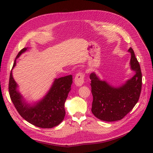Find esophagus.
<instances>
[{
  "label": "esophagus",
  "instance_id": "34e87169",
  "mask_svg": "<svg viewBox=\"0 0 153 153\" xmlns=\"http://www.w3.org/2000/svg\"><path fill=\"white\" fill-rule=\"evenodd\" d=\"M84 78H85V75L83 73L79 72L77 74L74 79V83L76 86H82L84 83Z\"/></svg>",
  "mask_w": 153,
  "mask_h": 153
}]
</instances>
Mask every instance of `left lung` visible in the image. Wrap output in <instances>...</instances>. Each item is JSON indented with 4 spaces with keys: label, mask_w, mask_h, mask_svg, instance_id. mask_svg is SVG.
<instances>
[{
    "label": "left lung",
    "mask_w": 153,
    "mask_h": 153,
    "mask_svg": "<svg viewBox=\"0 0 153 153\" xmlns=\"http://www.w3.org/2000/svg\"><path fill=\"white\" fill-rule=\"evenodd\" d=\"M128 52L131 54L130 68L135 74L122 85H111L106 81L100 79L95 72L90 75L93 97L91 111L102 121L122 120L138 102L141 91L142 74L134 51L129 48Z\"/></svg>",
    "instance_id": "1"
}]
</instances>
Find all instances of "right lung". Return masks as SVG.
I'll return each mask as SVG.
<instances>
[{
  "instance_id": "add662e5",
  "label": "right lung",
  "mask_w": 153,
  "mask_h": 153,
  "mask_svg": "<svg viewBox=\"0 0 153 153\" xmlns=\"http://www.w3.org/2000/svg\"><path fill=\"white\" fill-rule=\"evenodd\" d=\"M28 48H24L19 52L16 60L25 53ZM13 65L10 75L9 94L12 101L18 113L29 123L41 128H52L59 125L64 119V104L71 90L72 76H64L54 81L50 89L43 98L33 103H28L18 89V85L12 76Z\"/></svg>"
}]
</instances>
